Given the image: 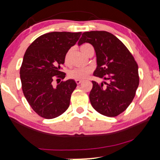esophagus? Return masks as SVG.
<instances>
[{
  "instance_id": "obj_1",
  "label": "esophagus",
  "mask_w": 160,
  "mask_h": 160,
  "mask_svg": "<svg viewBox=\"0 0 160 160\" xmlns=\"http://www.w3.org/2000/svg\"><path fill=\"white\" fill-rule=\"evenodd\" d=\"M76 82H77V84H80L82 82V80H76Z\"/></svg>"
}]
</instances>
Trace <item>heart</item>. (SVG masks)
Here are the masks:
<instances>
[{
    "mask_svg": "<svg viewBox=\"0 0 160 160\" xmlns=\"http://www.w3.org/2000/svg\"><path fill=\"white\" fill-rule=\"evenodd\" d=\"M92 46L89 43H84L80 47V50L83 53L85 56H86L88 52V49L89 48H92ZM70 55H71V50L65 54V62L66 64L68 63ZM91 69L89 68H76L68 72V77L71 79H74V80H83L86 78H87L88 75L90 74Z\"/></svg>",
    "mask_w": 160,
    "mask_h": 160,
    "instance_id": "1",
    "label": "heart"
}]
</instances>
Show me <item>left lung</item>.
<instances>
[{
	"instance_id": "left-lung-1",
	"label": "left lung",
	"mask_w": 160,
	"mask_h": 160,
	"mask_svg": "<svg viewBox=\"0 0 160 160\" xmlns=\"http://www.w3.org/2000/svg\"><path fill=\"white\" fill-rule=\"evenodd\" d=\"M94 47L97 68L93 75L108 82H92L89 100L93 108L106 117H117L132 102L139 85L138 67L122 42L104 31L84 32L78 42Z\"/></svg>"
}]
</instances>
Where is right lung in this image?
<instances>
[{"instance_id": "obj_1", "label": "right lung", "mask_w": 160, "mask_h": 160, "mask_svg": "<svg viewBox=\"0 0 160 160\" xmlns=\"http://www.w3.org/2000/svg\"><path fill=\"white\" fill-rule=\"evenodd\" d=\"M81 34L47 33L37 38L24 55L20 68L22 89L28 104L41 117L56 118L69 107L76 82L70 79L53 87L52 81L65 78V73L60 71L61 65L65 63V54Z\"/></svg>"}]
</instances>
